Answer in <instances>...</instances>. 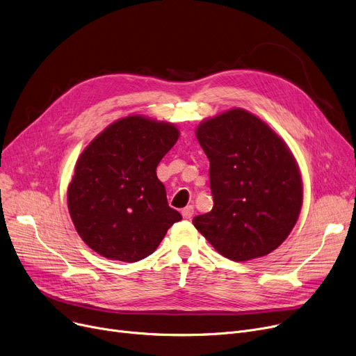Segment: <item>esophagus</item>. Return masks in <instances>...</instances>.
Instances as JSON below:
<instances>
[{"instance_id":"34e87169","label":"esophagus","mask_w":356,"mask_h":356,"mask_svg":"<svg viewBox=\"0 0 356 356\" xmlns=\"http://www.w3.org/2000/svg\"><path fill=\"white\" fill-rule=\"evenodd\" d=\"M193 212H195L193 207H186V208L181 211V216H183L184 219H191V218L193 216Z\"/></svg>"}]
</instances>
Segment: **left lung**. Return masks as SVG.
<instances>
[{"instance_id":"1","label":"left lung","mask_w":356,"mask_h":356,"mask_svg":"<svg viewBox=\"0 0 356 356\" xmlns=\"http://www.w3.org/2000/svg\"><path fill=\"white\" fill-rule=\"evenodd\" d=\"M196 137L211 163L213 208L193 218L195 228L238 263L277 250L303 204L300 168L286 141L242 108L202 121Z\"/></svg>"}]
</instances>
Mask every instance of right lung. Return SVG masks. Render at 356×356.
<instances>
[{"label":"right lung","mask_w":356,"mask_h":356,"mask_svg":"<svg viewBox=\"0 0 356 356\" xmlns=\"http://www.w3.org/2000/svg\"><path fill=\"white\" fill-rule=\"evenodd\" d=\"M179 137L175 124L136 114L109 124L88 144L67 186V209L90 250L136 263L181 219L156 173Z\"/></svg>","instance_id":"1"}]
</instances>
